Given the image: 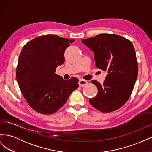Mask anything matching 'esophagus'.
I'll use <instances>...</instances> for the list:
<instances>
[{"label": "esophagus", "instance_id": "obj_1", "mask_svg": "<svg viewBox=\"0 0 152 152\" xmlns=\"http://www.w3.org/2000/svg\"><path fill=\"white\" fill-rule=\"evenodd\" d=\"M88 84V82L84 79H80L79 82V85L80 87H84Z\"/></svg>", "mask_w": 152, "mask_h": 152}]
</instances>
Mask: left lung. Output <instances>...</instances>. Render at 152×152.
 Wrapping results in <instances>:
<instances>
[{
    "mask_svg": "<svg viewBox=\"0 0 152 152\" xmlns=\"http://www.w3.org/2000/svg\"><path fill=\"white\" fill-rule=\"evenodd\" d=\"M82 42L94 53L96 66L108 74L103 84L92 83L98 93L89 99L94 108L109 113L122 107L129 98L138 73L135 49L129 40L112 34H102Z\"/></svg>",
    "mask_w": 152,
    "mask_h": 152,
    "instance_id": "8db88e82",
    "label": "left lung"
}]
</instances>
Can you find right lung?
Returning a JSON list of instances; mask_svg holds the SVG:
<instances>
[{"label": "right lung", "mask_w": 152, "mask_h": 152, "mask_svg": "<svg viewBox=\"0 0 152 152\" xmlns=\"http://www.w3.org/2000/svg\"><path fill=\"white\" fill-rule=\"evenodd\" d=\"M73 41L46 35L35 37L23 48L16 80L23 96L35 111L44 115L56 112L79 87L77 78L63 80L55 73L65 61L64 53Z\"/></svg>", "instance_id": "1"}]
</instances>
